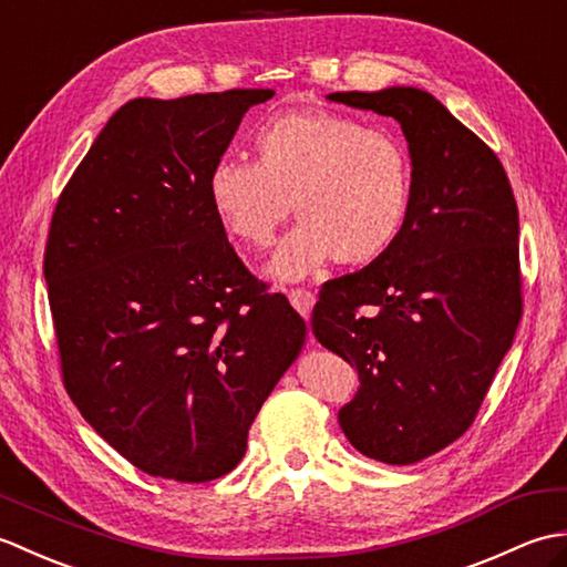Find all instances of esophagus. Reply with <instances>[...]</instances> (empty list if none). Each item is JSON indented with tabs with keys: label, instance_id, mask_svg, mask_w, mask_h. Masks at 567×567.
Returning a JSON list of instances; mask_svg holds the SVG:
<instances>
[{
	"label": "esophagus",
	"instance_id": "obj_1",
	"mask_svg": "<svg viewBox=\"0 0 567 567\" xmlns=\"http://www.w3.org/2000/svg\"><path fill=\"white\" fill-rule=\"evenodd\" d=\"M287 297H290L292 307H295L305 319L311 315V309H315V302H317L315 292L305 290V287H297V290H290V295H287Z\"/></svg>",
	"mask_w": 567,
	"mask_h": 567
}]
</instances>
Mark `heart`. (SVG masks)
Masks as SVG:
<instances>
[{
  "instance_id": "heart-1",
  "label": "heart",
  "mask_w": 567,
  "mask_h": 567,
  "mask_svg": "<svg viewBox=\"0 0 567 567\" xmlns=\"http://www.w3.org/2000/svg\"><path fill=\"white\" fill-rule=\"evenodd\" d=\"M256 163L209 167L216 219L246 248H268L295 204L299 224L277 248L270 275L302 280L331 258L370 265L400 240L414 199L412 161L390 131L329 110L272 114L252 131Z\"/></svg>"
}]
</instances>
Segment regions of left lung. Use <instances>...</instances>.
Returning a JSON list of instances; mask_svg holds the SVG:
<instances>
[{
  "label": "left lung",
  "instance_id": "8db88e82",
  "mask_svg": "<svg viewBox=\"0 0 567 567\" xmlns=\"http://www.w3.org/2000/svg\"><path fill=\"white\" fill-rule=\"evenodd\" d=\"M400 122L414 199L390 252L321 287L311 331L358 370L339 412L363 455L409 465L473 424L522 319L519 209L495 153L416 87L333 92Z\"/></svg>",
  "mask_w": 567,
  "mask_h": 567
}]
</instances>
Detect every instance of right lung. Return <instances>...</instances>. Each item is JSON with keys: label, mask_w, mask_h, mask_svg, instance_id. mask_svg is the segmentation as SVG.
Listing matches in <instances>:
<instances>
[{"label": "right lung", "mask_w": 567, "mask_h": 567, "mask_svg": "<svg viewBox=\"0 0 567 567\" xmlns=\"http://www.w3.org/2000/svg\"><path fill=\"white\" fill-rule=\"evenodd\" d=\"M272 90L138 97L94 138L48 231L63 382L90 426L153 477L209 483L307 339L226 240L209 167Z\"/></svg>", "instance_id": "obj_1"}]
</instances>
